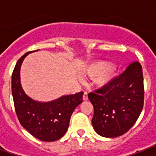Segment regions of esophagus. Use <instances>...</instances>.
Masks as SVG:
<instances>
[{
  "mask_svg": "<svg viewBox=\"0 0 156 156\" xmlns=\"http://www.w3.org/2000/svg\"><path fill=\"white\" fill-rule=\"evenodd\" d=\"M83 100H88V92L85 91L83 93Z\"/></svg>",
  "mask_w": 156,
  "mask_h": 156,
  "instance_id": "esophagus-1",
  "label": "esophagus"
}]
</instances>
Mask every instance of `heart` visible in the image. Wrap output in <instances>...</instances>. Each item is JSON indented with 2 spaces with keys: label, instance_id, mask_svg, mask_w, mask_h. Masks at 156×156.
Listing matches in <instances>:
<instances>
[{
  "label": "heart",
  "instance_id": "b5f03b06",
  "mask_svg": "<svg viewBox=\"0 0 156 156\" xmlns=\"http://www.w3.org/2000/svg\"><path fill=\"white\" fill-rule=\"evenodd\" d=\"M87 73L92 77H95V81L98 84H106L114 78V69L110 68L108 62H98L89 65L86 69Z\"/></svg>",
  "mask_w": 156,
  "mask_h": 156
}]
</instances>
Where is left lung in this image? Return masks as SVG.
Returning a JSON list of instances; mask_svg holds the SVG:
<instances>
[{"instance_id":"1","label":"left lung","mask_w":156,"mask_h":156,"mask_svg":"<svg viewBox=\"0 0 156 156\" xmlns=\"http://www.w3.org/2000/svg\"><path fill=\"white\" fill-rule=\"evenodd\" d=\"M88 96L94 109L92 124L96 133L107 138L125 134L136 122L144 106L140 63L131 62L120 75Z\"/></svg>"}]
</instances>
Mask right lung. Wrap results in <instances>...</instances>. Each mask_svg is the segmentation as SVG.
<instances>
[{
    "mask_svg": "<svg viewBox=\"0 0 156 156\" xmlns=\"http://www.w3.org/2000/svg\"><path fill=\"white\" fill-rule=\"evenodd\" d=\"M28 51L19 59L12 76V92L15 110L20 124L30 134L41 141L59 140L67 132L70 118L75 108L83 102V92L65 95L51 102L33 100L23 91L20 69Z\"/></svg>",
    "mask_w": 156,
    "mask_h": 156,
    "instance_id": "add662e5",
    "label": "right lung"
}]
</instances>
